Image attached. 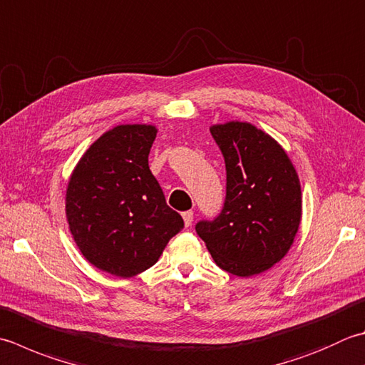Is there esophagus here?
<instances>
[{"instance_id": "1", "label": "esophagus", "mask_w": 365, "mask_h": 365, "mask_svg": "<svg viewBox=\"0 0 365 365\" xmlns=\"http://www.w3.org/2000/svg\"><path fill=\"white\" fill-rule=\"evenodd\" d=\"M182 217H183V223H185V226L190 227V226L192 225V217H195V215H192V212H191V210H188V212H183V213H182Z\"/></svg>"}]
</instances>
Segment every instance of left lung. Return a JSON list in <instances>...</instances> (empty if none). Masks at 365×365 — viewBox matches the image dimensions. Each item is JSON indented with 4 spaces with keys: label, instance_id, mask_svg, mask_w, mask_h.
Returning a JSON list of instances; mask_svg holds the SVG:
<instances>
[{
    "label": "left lung",
    "instance_id": "1",
    "mask_svg": "<svg viewBox=\"0 0 365 365\" xmlns=\"http://www.w3.org/2000/svg\"><path fill=\"white\" fill-rule=\"evenodd\" d=\"M226 163V201L196 231L213 261L237 277L266 272L294 244L302 218L297 170L278 142L248 121L210 126Z\"/></svg>",
    "mask_w": 365,
    "mask_h": 365
}]
</instances>
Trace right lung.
Returning a JSON list of instances; mask_svg holds the SVG:
<instances>
[{
    "instance_id": "1",
    "label": "right lung",
    "mask_w": 365,
    "mask_h": 365,
    "mask_svg": "<svg viewBox=\"0 0 365 365\" xmlns=\"http://www.w3.org/2000/svg\"><path fill=\"white\" fill-rule=\"evenodd\" d=\"M155 125H117L93 142L66 187L64 210L77 248L91 266L130 278L160 259L183 227L148 168Z\"/></svg>"
}]
</instances>
